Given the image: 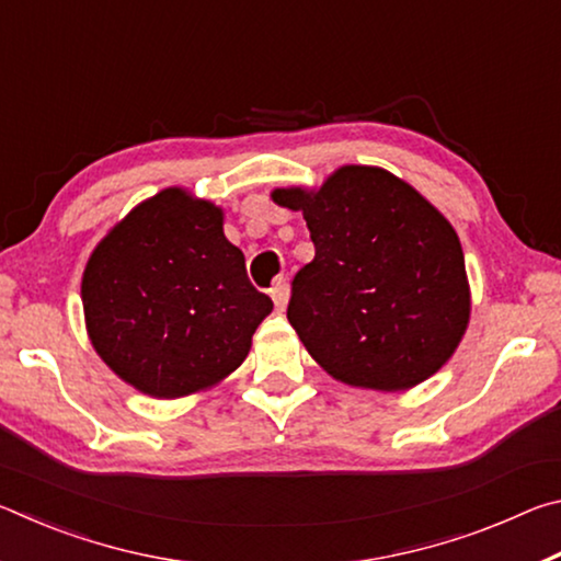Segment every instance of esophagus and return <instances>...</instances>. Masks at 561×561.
<instances>
[{
  "mask_svg": "<svg viewBox=\"0 0 561 561\" xmlns=\"http://www.w3.org/2000/svg\"><path fill=\"white\" fill-rule=\"evenodd\" d=\"M272 301H274V307H277L279 311L287 307V301H289V287H287V279H279L277 284H274L272 287Z\"/></svg>",
  "mask_w": 561,
  "mask_h": 561,
  "instance_id": "obj_1",
  "label": "esophagus"
}]
</instances>
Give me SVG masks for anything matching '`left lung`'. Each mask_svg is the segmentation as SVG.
Here are the masks:
<instances>
[{"instance_id": "1", "label": "left lung", "mask_w": 561, "mask_h": 561, "mask_svg": "<svg viewBox=\"0 0 561 561\" xmlns=\"http://www.w3.org/2000/svg\"><path fill=\"white\" fill-rule=\"evenodd\" d=\"M272 201L301 213L314 242L287 319L331 378L396 393L448 364L472 301L458 232L438 207L376 165H341Z\"/></svg>"}]
</instances>
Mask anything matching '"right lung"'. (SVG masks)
<instances>
[{"instance_id":"1","label":"right lung","mask_w":561,"mask_h":561,"mask_svg":"<svg viewBox=\"0 0 561 561\" xmlns=\"http://www.w3.org/2000/svg\"><path fill=\"white\" fill-rule=\"evenodd\" d=\"M222 222V207L165 187L93 247L81 277L91 346L140 393L173 401L225 381L270 317Z\"/></svg>"}]
</instances>
